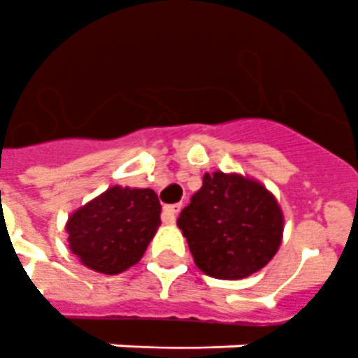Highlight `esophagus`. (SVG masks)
<instances>
[{"mask_svg":"<svg viewBox=\"0 0 358 358\" xmlns=\"http://www.w3.org/2000/svg\"><path fill=\"white\" fill-rule=\"evenodd\" d=\"M179 210H181V203H176V205H166V207L162 208V222H164V224H173Z\"/></svg>","mask_w":358,"mask_h":358,"instance_id":"34e87169","label":"esophagus"}]
</instances>
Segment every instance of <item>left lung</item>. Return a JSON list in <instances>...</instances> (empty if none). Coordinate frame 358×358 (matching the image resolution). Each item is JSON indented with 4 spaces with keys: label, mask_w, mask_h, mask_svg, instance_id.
I'll return each mask as SVG.
<instances>
[{
    "label": "left lung",
    "mask_w": 358,
    "mask_h": 358,
    "mask_svg": "<svg viewBox=\"0 0 358 358\" xmlns=\"http://www.w3.org/2000/svg\"><path fill=\"white\" fill-rule=\"evenodd\" d=\"M177 225L194 262L216 279H244L262 270L279 250L285 218L262 182L214 171L181 210Z\"/></svg>",
    "instance_id": "left-lung-1"
}]
</instances>
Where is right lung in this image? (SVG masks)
Here are the masks:
<instances>
[{"label": "right lung", "instance_id": "right-lung-1", "mask_svg": "<svg viewBox=\"0 0 358 358\" xmlns=\"http://www.w3.org/2000/svg\"><path fill=\"white\" fill-rule=\"evenodd\" d=\"M161 225V203L151 188L110 187L66 222L71 253L90 270L116 275L142 259Z\"/></svg>", "mask_w": 358, "mask_h": 358}]
</instances>
